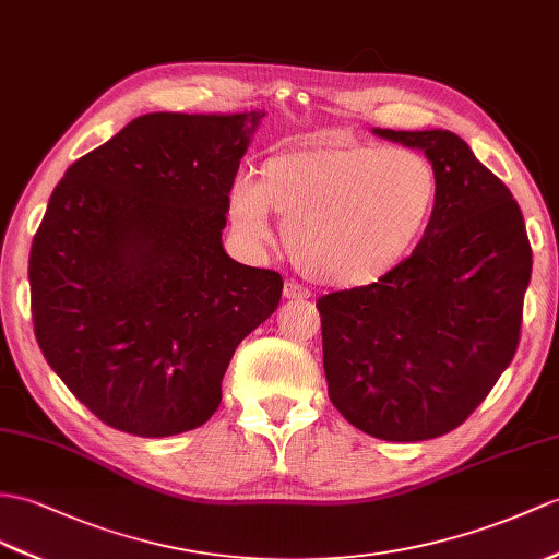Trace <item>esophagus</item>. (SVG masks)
I'll return each instance as SVG.
<instances>
[{
    "mask_svg": "<svg viewBox=\"0 0 559 559\" xmlns=\"http://www.w3.org/2000/svg\"><path fill=\"white\" fill-rule=\"evenodd\" d=\"M282 294H284V298H287V301H304V298L310 296V292L304 289L301 284H296V282H284Z\"/></svg>",
    "mask_w": 559,
    "mask_h": 559,
    "instance_id": "obj_1",
    "label": "esophagus"
}]
</instances>
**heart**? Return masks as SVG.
I'll return each mask as SVG.
<instances>
[{
	"label": "heart",
	"instance_id": "obj_1",
	"mask_svg": "<svg viewBox=\"0 0 559 559\" xmlns=\"http://www.w3.org/2000/svg\"><path fill=\"white\" fill-rule=\"evenodd\" d=\"M437 194V170L417 152L312 146L267 158L258 185H237L229 211L251 239L267 237L272 211L304 275L360 287L403 261L425 233Z\"/></svg>",
	"mask_w": 559,
	"mask_h": 559
}]
</instances>
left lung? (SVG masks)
<instances>
[{
  "mask_svg": "<svg viewBox=\"0 0 559 559\" xmlns=\"http://www.w3.org/2000/svg\"><path fill=\"white\" fill-rule=\"evenodd\" d=\"M421 148L439 194L425 237L384 277L318 298L330 401L384 441L465 421L520 346L531 243L510 189L448 130H374Z\"/></svg>",
  "mask_w": 559,
  "mask_h": 559,
  "instance_id": "1",
  "label": "left lung"
}]
</instances>
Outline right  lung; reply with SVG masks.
<instances>
[{"mask_svg": "<svg viewBox=\"0 0 559 559\" xmlns=\"http://www.w3.org/2000/svg\"><path fill=\"white\" fill-rule=\"evenodd\" d=\"M265 114H146L78 158L28 263L37 344L104 425L144 439L201 427L282 275L223 249L229 192Z\"/></svg>", "mask_w": 559, "mask_h": 559, "instance_id": "1", "label": "right lung"}]
</instances>
